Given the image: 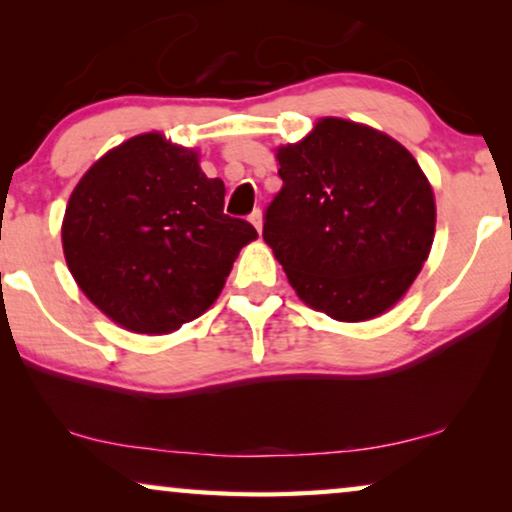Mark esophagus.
<instances>
[{"mask_svg":"<svg viewBox=\"0 0 512 512\" xmlns=\"http://www.w3.org/2000/svg\"><path fill=\"white\" fill-rule=\"evenodd\" d=\"M249 221H251V226H254L258 233H261V230H263V212H261V209H256V212L249 216Z\"/></svg>","mask_w":512,"mask_h":512,"instance_id":"obj_1","label":"esophagus"}]
</instances>
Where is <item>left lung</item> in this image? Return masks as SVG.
<instances>
[{
    "label": "left lung",
    "mask_w": 512,
    "mask_h": 512,
    "mask_svg": "<svg viewBox=\"0 0 512 512\" xmlns=\"http://www.w3.org/2000/svg\"><path fill=\"white\" fill-rule=\"evenodd\" d=\"M275 158L284 186L263 240L296 296L347 324L391 310L436 235V198L415 156L387 132L324 116Z\"/></svg>",
    "instance_id": "8db88e82"
}]
</instances>
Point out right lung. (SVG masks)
<instances>
[{"label": "right lung", "mask_w": 512, "mask_h": 512, "mask_svg": "<svg viewBox=\"0 0 512 512\" xmlns=\"http://www.w3.org/2000/svg\"><path fill=\"white\" fill-rule=\"evenodd\" d=\"M226 186L200 151L163 132L109 149L79 179L62 216V251L90 303L125 331L165 335L221 296L258 233L223 214Z\"/></svg>", "instance_id": "right-lung-1"}]
</instances>
